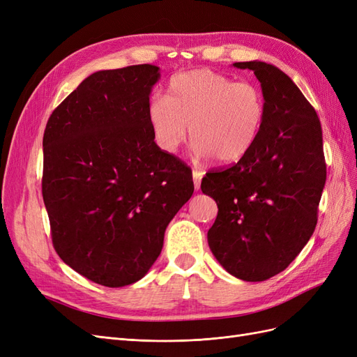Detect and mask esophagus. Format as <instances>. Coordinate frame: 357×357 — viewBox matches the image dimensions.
Returning <instances> with one entry per match:
<instances>
[{"label":"esophagus","mask_w":357,"mask_h":357,"mask_svg":"<svg viewBox=\"0 0 357 357\" xmlns=\"http://www.w3.org/2000/svg\"><path fill=\"white\" fill-rule=\"evenodd\" d=\"M192 176H193V186H195V189H197V190H199V188H201V178H202V172L195 169V171L192 172Z\"/></svg>","instance_id":"1"}]
</instances>
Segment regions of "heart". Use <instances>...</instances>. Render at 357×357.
Listing matches in <instances>:
<instances>
[{"label":"heart","instance_id":"heart-1","mask_svg":"<svg viewBox=\"0 0 357 357\" xmlns=\"http://www.w3.org/2000/svg\"><path fill=\"white\" fill-rule=\"evenodd\" d=\"M149 123L158 146L177 153L189 137L199 158L222 164L252 152L266 119V100L252 82H235L207 68L174 75L165 98L149 104Z\"/></svg>","mask_w":357,"mask_h":357}]
</instances>
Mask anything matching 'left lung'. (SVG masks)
Listing matches in <instances>:
<instances>
[{"label":"left lung","instance_id":"left-lung-1","mask_svg":"<svg viewBox=\"0 0 357 357\" xmlns=\"http://www.w3.org/2000/svg\"><path fill=\"white\" fill-rule=\"evenodd\" d=\"M232 66L261 82L266 119L250 153L202 178L201 190L219 208L207 238L229 274L264 282L284 271L316 229L326 183L321 126L282 70L262 61Z\"/></svg>","mask_w":357,"mask_h":357}]
</instances>
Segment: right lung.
I'll return each mask as SVG.
<instances>
[{
	"instance_id": "1",
	"label": "right lung",
	"mask_w": 357,
	"mask_h": 357,
	"mask_svg": "<svg viewBox=\"0 0 357 357\" xmlns=\"http://www.w3.org/2000/svg\"><path fill=\"white\" fill-rule=\"evenodd\" d=\"M159 77L150 63L91 74L52 113L43 137L53 247L107 287L149 273L168 223L193 193L192 171L162 152L149 123Z\"/></svg>"
}]
</instances>
